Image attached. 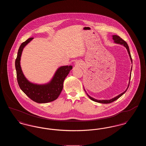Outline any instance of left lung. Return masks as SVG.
I'll return each instance as SVG.
<instances>
[{
	"label": "left lung",
	"mask_w": 146,
	"mask_h": 146,
	"mask_svg": "<svg viewBox=\"0 0 146 146\" xmlns=\"http://www.w3.org/2000/svg\"><path fill=\"white\" fill-rule=\"evenodd\" d=\"M113 39L114 40V42H115V43H117V44H120L123 45L125 46V48H126V49H127V51H128V53H129V56H130V59H131V62L132 63V58H131V54H130V50H129V46H128V45H127V42H125V40H124L123 39H121L119 36L117 35H113ZM131 70H132V67H131ZM130 79H131V74H130ZM130 81H129V83L128 86H127V88L126 89V90L124 92L121 93V94H120L119 95H118V96H117V97H114V98H112L111 100H96V99H94V98H92V97H90V96H89L88 95V96H89V97L90 98L91 100H92V101H95V102H98V103H101V104H110V103H111V102H114V101L117 100V99H118L119 97H121V96H122V95L125 93V92L126 91V90H127V89H128L129 86V85H130Z\"/></svg>",
	"instance_id": "obj_1"
}]
</instances>
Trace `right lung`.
<instances>
[{
	"label": "right lung",
	"instance_id": "obj_1",
	"mask_svg": "<svg viewBox=\"0 0 146 146\" xmlns=\"http://www.w3.org/2000/svg\"><path fill=\"white\" fill-rule=\"evenodd\" d=\"M33 38H30L20 45L16 59L15 68L16 70L17 80L22 91L36 103L44 104L53 101L59 96L62 90L63 82L72 70V66H62L56 72L52 80L47 84L37 85L30 83L24 76L20 66V58L23 49L31 42Z\"/></svg>",
	"mask_w": 146,
	"mask_h": 146
}]
</instances>
